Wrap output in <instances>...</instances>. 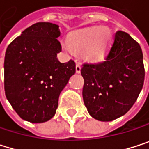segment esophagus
I'll return each mask as SVG.
<instances>
[{
  "label": "esophagus",
  "instance_id": "34e87169",
  "mask_svg": "<svg viewBox=\"0 0 149 149\" xmlns=\"http://www.w3.org/2000/svg\"><path fill=\"white\" fill-rule=\"evenodd\" d=\"M80 71H81V65L79 63H77L76 64V72L80 73Z\"/></svg>",
  "mask_w": 149,
  "mask_h": 149
}]
</instances>
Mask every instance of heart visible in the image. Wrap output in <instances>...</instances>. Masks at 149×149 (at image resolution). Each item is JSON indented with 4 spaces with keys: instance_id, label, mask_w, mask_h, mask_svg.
<instances>
[{
    "instance_id": "b5f03b06",
    "label": "heart",
    "mask_w": 149,
    "mask_h": 149,
    "mask_svg": "<svg viewBox=\"0 0 149 149\" xmlns=\"http://www.w3.org/2000/svg\"><path fill=\"white\" fill-rule=\"evenodd\" d=\"M112 41V33L108 28L93 27L70 36L69 44L63 47L68 53L74 50L82 53L91 62H100L106 56Z\"/></svg>"
}]
</instances>
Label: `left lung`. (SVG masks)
<instances>
[{
	"label": "left lung",
	"mask_w": 149,
	"mask_h": 149,
	"mask_svg": "<svg viewBox=\"0 0 149 149\" xmlns=\"http://www.w3.org/2000/svg\"><path fill=\"white\" fill-rule=\"evenodd\" d=\"M83 100L89 114L100 121H112L126 114L136 101L144 83L143 54L127 33H115L106 60L84 63Z\"/></svg>",
	"instance_id": "1"
}]
</instances>
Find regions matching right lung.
Masks as SVG:
<instances>
[{"label": "right lung", "instance_id": "obj_1", "mask_svg": "<svg viewBox=\"0 0 149 149\" xmlns=\"http://www.w3.org/2000/svg\"><path fill=\"white\" fill-rule=\"evenodd\" d=\"M59 26L37 22L7 48L4 89L10 105L24 120L42 123L56 113L60 93L76 72L73 60L60 63Z\"/></svg>", "mask_w": 149, "mask_h": 149}]
</instances>
